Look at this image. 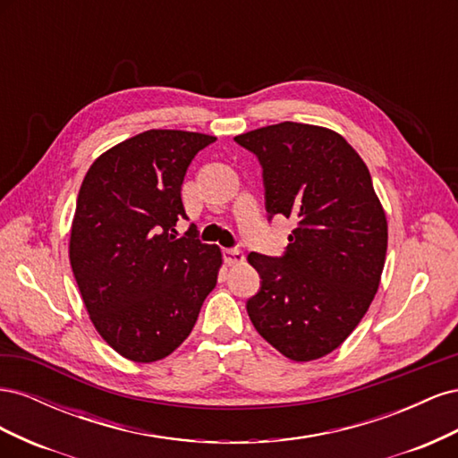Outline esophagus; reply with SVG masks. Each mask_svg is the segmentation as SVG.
Returning <instances> with one entry per match:
<instances>
[{
  "mask_svg": "<svg viewBox=\"0 0 458 458\" xmlns=\"http://www.w3.org/2000/svg\"><path fill=\"white\" fill-rule=\"evenodd\" d=\"M224 259L229 263V266H234V263L244 261V254L239 250V248H224Z\"/></svg>",
  "mask_w": 458,
  "mask_h": 458,
  "instance_id": "esophagus-1",
  "label": "esophagus"
}]
</instances>
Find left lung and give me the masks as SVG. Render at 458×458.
Returning <instances> with one entry per match:
<instances>
[{
    "mask_svg": "<svg viewBox=\"0 0 458 458\" xmlns=\"http://www.w3.org/2000/svg\"><path fill=\"white\" fill-rule=\"evenodd\" d=\"M256 155L267 217H294L283 256L258 252L246 311L293 361L336 350L365 317L386 261L387 224L369 168L336 131L281 122L234 137Z\"/></svg>",
    "mask_w": 458,
    "mask_h": 458,
    "instance_id": "8db88e82",
    "label": "left lung"
}]
</instances>
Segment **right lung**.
<instances>
[{
  "instance_id": "obj_1",
  "label": "right lung",
  "mask_w": 458,
  "mask_h": 458,
  "mask_svg": "<svg viewBox=\"0 0 458 458\" xmlns=\"http://www.w3.org/2000/svg\"><path fill=\"white\" fill-rule=\"evenodd\" d=\"M216 137L148 130L108 148L88 170L76 200L71 266L91 323L135 363L170 355L195 327L217 283L221 250L197 239L182 185L197 152Z\"/></svg>"
}]
</instances>
